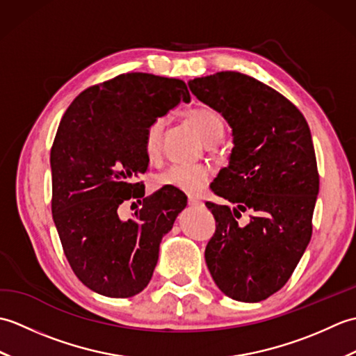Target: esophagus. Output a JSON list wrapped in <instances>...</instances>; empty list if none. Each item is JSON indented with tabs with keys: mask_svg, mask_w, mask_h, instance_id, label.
<instances>
[{
	"mask_svg": "<svg viewBox=\"0 0 356 356\" xmlns=\"http://www.w3.org/2000/svg\"><path fill=\"white\" fill-rule=\"evenodd\" d=\"M188 205H190V207H199V205H202V202L197 200V199H194V197H190V199H188Z\"/></svg>",
	"mask_w": 356,
	"mask_h": 356,
	"instance_id": "1",
	"label": "esophagus"
}]
</instances>
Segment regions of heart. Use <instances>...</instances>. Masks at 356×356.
Wrapping results in <instances>:
<instances>
[{
    "instance_id": "b5f03b06",
    "label": "heart",
    "mask_w": 356,
    "mask_h": 356,
    "mask_svg": "<svg viewBox=\"0 0 356 356\" xmlns=\"http://www.w3.org/2000/svg\"><path fill=\"white\" fill-rule=\"evenodd\" d=\"M186 118L197 130L200 138L208 145L214 143L223 136L225 124L222 116L209 107H195L186 113ZM165 120L156 119L151 122L145 131L143 149L149 159H154L161 149V139L163 133ZM209 172L199 165H171L156 176L157 188H172L190 195H199L208 182Z\"/></svg>"
}]
</instances>
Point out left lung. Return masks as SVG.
<instances>
[{
  "instance_id": "obj_1",
  "label": "left lung",
  "mask_w": 356,
  "mask_h": 356,
  "mask_svg": "<svg viewBox=\"0 0 356 356\" xmlns=\"http://www.w3.org/2000/svg\"><path fill=\"white\" fill-rule=\"evenodd\" d=\"M188 87L225 118L234 143L213 182L234 207L207 203L216 218L207 266L226 297L257 303L286 284L312 236L320 177L311 130L291 101L248 74L218 72ZM246 210L250 223L238 225Z\"/></svg>"
}]
</instances>
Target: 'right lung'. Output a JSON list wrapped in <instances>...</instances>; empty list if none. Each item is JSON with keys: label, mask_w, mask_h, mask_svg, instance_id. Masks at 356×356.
I'll list each match as a JSON object with an SVG mask.
<instances>
[{"label": "right lung", "mask_w": 356, "mask_h": 356, "mask_svg": "<svg viewBox=\"0 0 356 356\" xmlns=\"http://www.w3.org/2000/svg\"><path fill=\"white\" fill-rule=\"evenodd\" d=\"M182 101H191L184 81L125 73L84 90L64 113L50 151L53 222L73 272L96 293L145 289L161 241L186 207L184 193L162 188L133 218L119 217L122 203L145 195L136 177L148 168V125Z\"/></svg>", "instance_id": "1"}]
</instances>
